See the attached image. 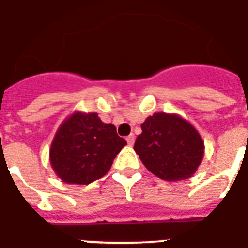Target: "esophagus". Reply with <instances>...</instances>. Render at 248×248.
<instances>
[{
	"label": "esophagus",
	"mask_w": 248,
	"mask_h": 248,
	"mask_svg": "<svg viewBox=\"0 0 248 248\" xmlns=\"http://www.w3.org/2000/svg\"><path fill=\"white\" fill-rule=\"evenodd\" d=\"M126 140H127V144L130 145V146H132V145H134V142H135V135L134 134L128 135Z\"/></svg>",
	"instance_id": "1"
}]
</instances>
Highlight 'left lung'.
Instances as JSON below:
<instances>
[{
    "instance_id": "8db88e82",
    "label": "left lung",
    "mask_w": 248,
    "mask_h": 248,
    "mask_svg": "<svg viewBox=\"0 0 248 248\" xmlns=\"http://www.w3.org/2000/svg\"><path fill=\"white\" fill-rule=\"evenodd\" d=\"M134 149L153 174L166 181L186 180L204 158V141L178 114L154 113L141 124Z\"/></svg>"
}]
</instances>
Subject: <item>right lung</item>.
Masks as SVG:
<instances>
[{
  "label": "right lung",
  "instance_id": "1",
  "mask_svg": "<svg viewBox=\"0 0 248 248\" xmlns=\"http://www.w3.org/2000/svg\"><path fill=\"white\" fill-rule=\"evenodd\" d=\"M124 145L113 124L102 122L98 113L75 112L58 127L49 160L63 182L89 185L106 176Z\"/></svg>",
  "mask_w": 248,
  "mask_h": 248
}]
</instances>
